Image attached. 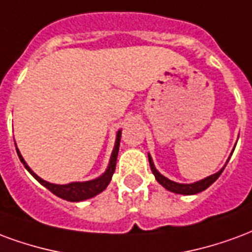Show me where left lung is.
I'll list each match as a JSON object with an SVG mask.
<instances>
[{
    "label": "left lung",
    "instance_id": "left-lung-1",
    "mask_svg": "<svg viewBox=\"0 0 252 252\" xmlns=\"http://www.w3.org/2000/svg\"><path fill=\"white\" fill-rule=\"evenodd\" d=\"M148 157H149V164H150V169H152V172H153L156 180H157L159 184L162 185L165 189H168V190H170V192H173V193H179V194H196V193H199V192H203V190H205L208 187H211V185L214 184L216 180L219 179V176L224 170V166H223L218 173L212 174V176H208V177L200 180V181H196V183H193V184H179V183H174V181H172V180L166 179L165 176H162V174L159 173L158 170L156 169V166H154L153 159H152V157H150V154H149Z\"/></svg>",
    "mask_w": 252,
    "mask_h": 252
}]
</instances>
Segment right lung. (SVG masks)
I'll use <instances>...</instances> for the list:
<instances>
[{
	"label": "right lung",
	"instance_id": "right-lung-1",
	"mask_svg": "<svg viewBox=\"0 0 252 252\" xmlns=\"http://www.w3.org/2000/svg\"><path fill=\"white\" fill-rule=\"evenodd\" d=\"M121 130L117 133V139H115V145H114L113 153H111V157H110V162H108V166L100 177L95 180H90V181H83V183H69V184L59 185V184H51L45 180L40 179L37 174L33 172L32 169L29 168L25 159L23 158V156L20 153V150L16 146V150H17L18 158L23 162L25 169L28 170L29 173L32 174L34 179L37 180L38 183L41 185H44L45 188L49 189L53 194H56L60 199L67 200V201H83V200L91 199L94 196H96L100 192H103L104 189L107 188V185L110 184L111 181V177H113L114 172H115V165H117V157H118L119 152V142H121Z\"/></svg>",
	"mask_w": 252,
	"mask_h": 252
}]
</instances>
